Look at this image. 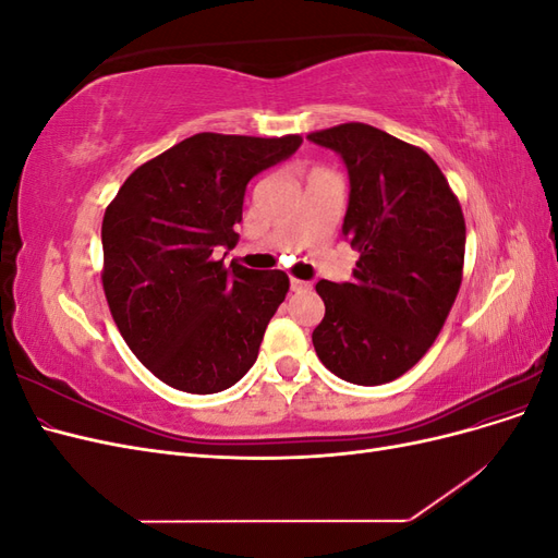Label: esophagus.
Instances as JSON below:
<instances>
[{
	"mask_svg": "<svg viewBox=\"0 0 558 558\" xmlns=\"http://www.w3.org/2000/svg\"><path fill=\"white\" fill-rule=\"evenodd\" d=\"M307 289H312V281L291 279V291H307Z\"/></svg>",
	"mask_w": 558,
	"mask_h": 558,
	"instance_id": "obj_1",
	"label": "esophagus"
}]
</instances>
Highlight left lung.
<instances>
[{"label":"left lung","instance_id":"obj_1","mask_svg":"<svg viewBox=\"0 0 558 558\" xmlns=\"http://www.w3.org/2000/svg\"><path fill=\"white\" fill-rule=\"evenodd\" d=\"M307 137L347 162L342 234L359 248L353 281H318L326 316L312 332L332 375L379 386L412 369L440 335L463 281L465 218L424 148L365 123Z\"/></svg>","mask_w":558,"mask_h":558}]
</instances>
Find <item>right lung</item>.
<instances>
[{
  "label": "right lung",
  "instance_id": "right-lung-1",
  "mask_svg": "<svg viewBox=\"0 0 558 558\" xmlns=\"http://www.w3.org/2000/svg\"><path fill=\"white\" fill-rule=\"evenodd\" d=\"M300 134L199 132L140 165L102 221V286L123 340L160 381L218 393L256 363L289 293L281 269L214 256L240 234L246 183L295 154Z\"/></svg>",
  "mask_w": 558,
  "mask_h": 558
}]
</instances>
